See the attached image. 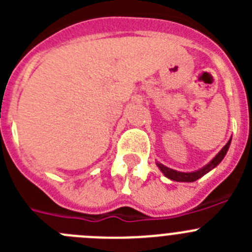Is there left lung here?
I'll return each mask as SVG.
<instances>
[{"mask_svg": "<svg viewBox=\"0 0 252 252\" xmlns=\"http://www.w3.org/2000/svg\"><path fill=\"white\" fill-rule=\"evenodd\" d=\"M231 140H228V142H227L226 145L223 146V148L220 150V153L216 155L215 158H213L211 161L208 162V164H206L204 166H202L201 169H198V170H194V171H178V170H174V169L171 168H168V166L162 165L161 162L158 161L157 165L158 168L160 169V171H161L162 174L165 175L168 179H171L174 180V182H195V180H198L199 178H202L203 175H206L207 173H209V171L212 170V169H215L216 166L220 164V162L223 160V158L226 157L227 151H228V149H230V145H231Z\"/></svg>", "mask_w": 252, "mask_h": 252, "instance_id": "left-lung-1", "label": "left lung"}]
</instances>
